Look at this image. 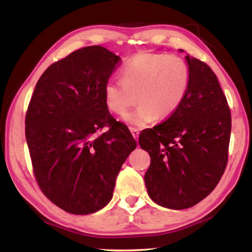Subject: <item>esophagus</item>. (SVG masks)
I'll list each match as a JSON object with an SVG mask.
<instances>
[{
    "mask_svg": "<svg viewBox=\"0 0 252 252\" xmlns=\"http://www.w3.org/2000/svg\"><path fill=\"white\" fill-rule=\"evenodd\" d=\"M130 131L132 133L133 138L138 141V138H139V131H138V129H136V128H130Z\"/></svg>",
    "mask_w": 252,
    "mask_h": 252,
    "instance_id": "1",
    "label": "esophagus"
}]
</instances>
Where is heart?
Segmentation results:
<instances>
[{"instance_id": "b5f03b06", "label": "heart", "mask_w": 252, "mask_h": 252, "mask_svg": "<svg viewBox=\"0 0 252 252\" xmlns=\"http://www.w3.org/2000/svg\"><path fill=\"white\" fill-rule=\"evenodd\" d=\"M190 70L181 56L138 53L122 68V79H110L104 86V101L111 112L124 113L135 101V110L122 120L133 128H142L157 117L168 119L182 105L187 94Z\"/></svg>"}]
</instances>
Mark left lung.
<instances>
[{"instance_id": "left-lung-1", "label": "left lung", "mask_w": 252, "mask_h": 252, "mask_svg": "<svg viewBox=\"0 0 252 252\" xmlns=\"http://www.w3.org/2000/svg\"><path fill=\"white\" fill-rule=\"evenodd\" d=\"M185 59L190 80L182 105L139 136L141 149L151 158L145 174L148 194L173 210L193 207L217 187L227 164L232 129L230 110L217 75L189 54Z\"/></svg>"}]
</instances>
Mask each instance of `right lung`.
I'll use <instances>...</instances> for the list:
<instances>
[{"label": "right lung", "mask_w": 252, "mask_h": 252, "mask_svg": "<svg viewBox=\"0 0 252 252\" xmlns=\"http://www.w3.org/2000/svg\"><path fill=\"white\" fill-rule=\"evenodd\" d=\"M120 62L103 47H86L55 62L35 85L26 140L40 189L66 212L85 215L104 208L136 149L129 129L113 119L104 101V86Z\"/></svg>", "instance_id": "right-lung-1"}]
</instances>
